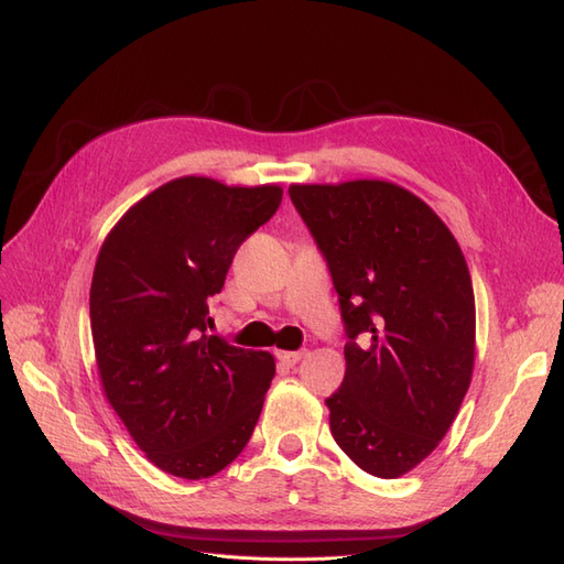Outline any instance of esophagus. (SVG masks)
Segmentation results:
<instances>
[{
    "instance_id": "1",
    "label": "esophagus",
    "mask_w": 564,
    "mask_h": 564,
    "mask_svg": "<svg viewBox=\"0 0 564 564\" xmlns=\"http://www.w3.org/2000/svg\"><path fill=\"white\" fill-rule=\"evenodd\" d=\"M304 356H306V351H279V360L283 362V366H290V368H293L295 362H300Z\"/></svg>"
}]
</instances>
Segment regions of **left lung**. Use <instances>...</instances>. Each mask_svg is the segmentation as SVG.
Wrapping results in <instances>:
<instances>
[{
  "label": "left lung",
  "mask_w": 564,
  "mask_h": 564,
  "mask_svg": "<svg viewBox=\"0 0 564 564\" xmlns=\"http://www.w3.org/2000/svg\"><path fill=\"white\" fill-rule=\"evenodd\" d=\"M328 260L349 341L325 398L347 457L401 478L445 438L474 377L476 297L464 252L435 210L387 180L290 185Z\"/></svg>",
  "instance_id": "1"
}]
</instances>
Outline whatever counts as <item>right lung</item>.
Listing matches in <instances>:
<instances>
[{"label": "right lung", "instance_id": "obj_1", "mask_svg": "<svg viewBox=\"0 0 564 564\" xmlns=\"http://www.w3.org/2000/svg\"><path fill=\"white\" fill-rule=\"evenodd\" d=\"M281 196L279 185L175 177L126 210L98 252L88 302L102 393L175 478L220 474L260 420L274 356L208 335V300Z\"/></svg>", "mask_w": 564, "mask_h": 564}]
</instances>
